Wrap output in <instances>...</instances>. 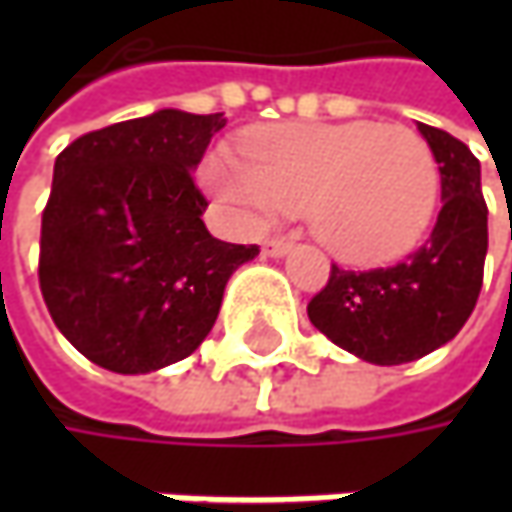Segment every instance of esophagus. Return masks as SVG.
Wrapping results in <instances>:
<instances>
[{"mask_svg": "<svg viewBox=\"0 0 512 512\" xmlns=\"http://www.w3.org/2000/svg\"><path fill=\"white\" fill-rule=\"evenodd\" d=\"M290 247H293V242H287V239H282V236H267L265 242H262V250H265V256H285V253H290Z\"/></svg>", "mask_w": 512, "mask_h": 512, "instance_id": "esophagus-1", "label": "esophagus"}]
</instances>
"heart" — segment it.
I'll return each mask as SVG.
<instances>
[{
	"instance_id": "obj_1",
	"label": "heart",
	"mask_w": 512,
	"mask_h": 512,
	"mask_svg": "<svg viewBox=\"0 0 512 512\" xmlns=\"http://www.w3.org/2000/svg\"><path fill=\"white\" fill-rule=\"evenodd\" d=\"M205 179L225 205L256 219L305 210L313 236L347 265L407 253L439 196L436 156L422 133L376 122L256 130L245 156L216 150Z\"/></svg>"
}]
</instances>
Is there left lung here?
Segmentation results:
<instances>
[{
    "label": "left lung",
    "mask_w": 512,
    "mask_h": 512,
    "mask_svg": "<svg viewBox=\"0 0 512 512\" xmlns=\"http://www.w3.org/2000/svg\"><path fill=\"white\" fill-rule=\"evenodd\" d=\"M442 173V210L427 242L393 267L330 265L307 316L333 344L370 364L416 362L470 319L484 279L487 205L482 165L447 130L419 122Z\"/></svg>",
    "instance_id": "left-lung-1"
}]
</instances>
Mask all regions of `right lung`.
I'll return each instance as SVG.
<instances>
[{
  "instance_id": "1",
  "label": "right lung",
  "mask_w": 512,
  "mask_h": 512,
  "mask_svg": "<svg viewBox=\"0 0 512 512\" xmlns=\"http://www.w3.org/2000/svg\"><path fill=\"white\" fill-rule=\"evenodd\" d=\"M222 113L156 110L73 139L42 213L39 287L53 325L113 373L179 362L216 325L227 279L259 256L207 233L193 182Z\"/></svg>"
}]
</instances>
